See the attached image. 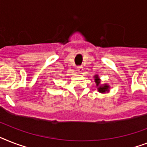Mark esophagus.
I'll return each mask as SVG.
<instances>
[{
	"mask_svg": "<svg viewBox=\"0 0 147 147\" xmlns=\"http://www.w3.org/2000/svg\"><path fill=\"white\" fill-rule=\"evenodd\" d=\"M83 67H82V66H78V72H79V73H82V72H83Z\"/></svg>",
	"mask_w": 147,
	"mask_h": 147,
	"instance_id": "esophagus-1",
	"label": "esophagus"
}]
</instances>
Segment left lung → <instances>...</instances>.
Listing matches in <instances>:
<instances>
[{
	"label": "left lung",
	"mask_w": 147,
	"mask_h": 147,
	"mask_svg": "<svg viewBox=\"0 0 147 147\" xmlns=\"http://www.w3.org/2000/svg\"><path fill=\"white\" fill-rule=\"evenodd\" d=\"M94 82L96 84V87L97 88L98 92L101 93V94H106V93L109 92V89H110V86L107 83H104V84H101V80L99 77L98 75H95L94 76Z\"/></svg>",
	"instance_id": "left-lung-1"
}]
</instances>
